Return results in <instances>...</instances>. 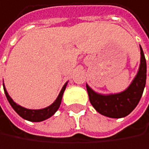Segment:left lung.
Listing matches in <instances>:
<instances>
[{"instance_id":"8db88e82","label":"left lung","mask_w":149,"mask_h":149,"mask_svg":"<svg viewBox=\"0 0 149 149\" xmlns=\"http://www.w3.org/2000/svg\"><path fill=\"white\" fill-rule=\"evenodd\" d=\"M141 64L138 73L129 87L123 92L111 95H101L95 92L87 84V90L90 103L95 110L102 115L110 118H122L129 114L138 105L147 79V63L141 47Z\"/></svg>"}]
</instances>
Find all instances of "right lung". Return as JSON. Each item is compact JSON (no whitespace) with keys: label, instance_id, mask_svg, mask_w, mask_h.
<instances>
[{"label":"right lung","instance_id":"right-lung-1","mask_svg":"<svg viewBox=\"0 0 149 149\" xmlns=\"http://www.w3.org/2000/svg\"><path fill=\"white\" fill-rule=\"evenodd\" d=\"M67 84H68V82H66V84L61 88V90L58 97L56 98V100L50 106H48V107H47L45 109H25V108L16 104L12 100V98L8 95V94L4 85H3V88H4V92H5L6 97H7L8 102L10 103L11 107L14 109L15 111L21 117H22L23 119H25L27 120L38 122V121H42L44 120L48 119L49 117H51L55 112L58 110V109L60 108V105H61V99H62V95H63V93H64V91L66 89Z\"/></svg>","mask_w":149,"mask_h":149}]
</instances>
